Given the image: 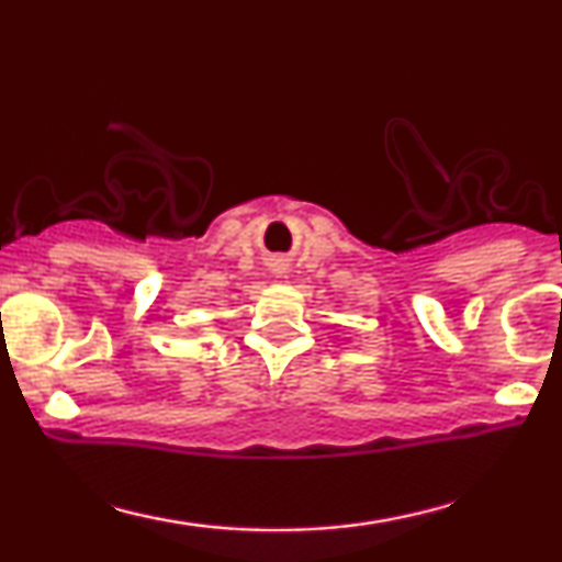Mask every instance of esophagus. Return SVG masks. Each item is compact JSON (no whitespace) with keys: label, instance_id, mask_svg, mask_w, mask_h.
Returning <instances> with one entry per match:
<instances>
[{"label":"esophagus","instance_id":"1","mask_svg":"<svg viewBox=\"0 0 562 562\" xmlns=\"http://www.w3.org/2000/svg\"><path fill=\"white\" fill-rule=\"evenodd\" d=\"M271 273H273V279H283V276H286V260L273 258L271 260Z\"/></svg>","mask_w":562,"mask_h":562}]
</instances>
